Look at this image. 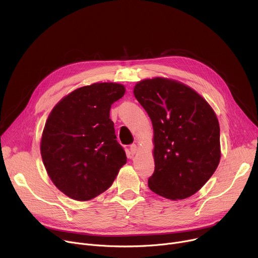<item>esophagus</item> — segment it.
<instances>
[{"label":"esophagus","instance_id":"obj_1","mask_svg":"<svg viewBox=\"0 0 258 258\" xmlns=\"http://www.w3.org/2000/svg\"><path fill=\"white\" fill-rule=\"evenodd\" d=\"M130 151H131V154H132V155L136 154L137 151H138L137 145H136V144H131V145H130Z\"/></svg>","mask_w":258,"mask_h":258}]
</instances>
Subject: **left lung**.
Here are the masks:
<instances>
[{"label": "left lung", "instance_id": "obj_1", "mask_svg": "<svg viewBox=\"0 0 258 258\" xmlns=\"http://www.w3.org/2000/svg\"><path fill=\"white\" fill-rule=\"evenodd\" d=\"M134 94L154 126L155 171L148 187L170 200L191 197L220 163L215 113L196 91L166 78L141 80Z\"/></svg>", "mask_w": 258, "mask_h": 258}]
</instances>
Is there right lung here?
<instances>
[{"label":"right lung","instance_id":"right-lung-1","mask_svg":"<svg viewBox=\"0 0 258 258\" xmlns=\"http://www.w3.org/2000/svg\"><path fill=\"white\" fill-rule=\"evenodd\" d=\"M124 93L122 85L93 84L70 93L50 113L40 154L50 179L69 198L99 196L126 163L110 119L112 104Z\"/></svg>","mask_w":258,"mask_h":258}]
</instances>
